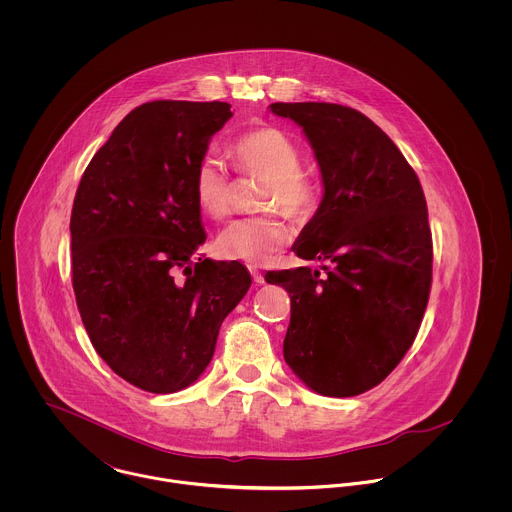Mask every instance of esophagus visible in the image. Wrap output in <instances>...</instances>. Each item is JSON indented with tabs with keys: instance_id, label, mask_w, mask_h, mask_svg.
Segmentation results:
<instances>
[{
	"instance_id": "esophagus-1",
	"label": "esophagus",
	"mask_w": 512,
	"mask_h": 512,
	"mask_svg": "<svg viewBox=\"0 0 512 512\" xmlns=\"http://www.w3.org/2000/svg\"><path fill=\"white\" fill-rule=\"evenodd\" d=\"M248 270H250V274H252L256 284H264V276H262V272L256 266H248Z\"/></svg>"
}]
</instances>
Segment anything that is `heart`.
Masks as SVG:
<instances>
[{"label":"heart","instance_id":"1","mask_svg":"<svg viewBox=\"0 0 512 512\" xmlns=\"http://www.w3.org/2000/svg\"><path fill=\"white\" fill-rule=\"evenodd\" d=\"M230 153L242 173L264 179L260 209L276 211L228 222L220 230L215 248L226 260L260 264L290 238V230L278 211L293 220L309 217L317 203V187L301 171L303 157L299 147L278 128H258L242 134L232 142ZM191 187L203 215L211 219L226 215L230 183L219 159L201 157L195 165Z\"/></svg>","mask_w":512,"mask_h":512}]
</instances>
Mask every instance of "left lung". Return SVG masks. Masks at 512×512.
<instances>
[{
	"mask_svg": "<svg viewBox=\"0 0 512 512\" xmlns=\"http://www.w3.org/2000/svg\"><path fill=\"white\" fill-rule=\"evenodd\" d=\"M303 128L323 201L293 244L307 266L268 272L292 299L284 359L317 394L357 396L412 347L432 288V230L420 179L365 114L327 102H276Z\"/></svg>",
	"mask_w": 512,
	"mask_h": 512,
	"instance_id": "obj_1",
	"label": "left lung"
}]
</instances>
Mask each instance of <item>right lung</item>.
<instances>
[{
	"label": "right lung",
	"mask_w": 512,
	"mask_h": 512,
	"mask_svg": "<svg viewBox=\"0 0 512 512\" xmlns=\"http://www.w3.org/2000/svg\"><path fill=\"white\" fill-rule=\"evenodd\" d=\"M226 102L134 108L82 173L71 215L73 290L96 353L118 376L171 394L211 363L224 317L252 278L240 262L195 260L207 240L191 179Z\"/></svg>",
	"instance_id": "add662e5"
}]
</instances>
